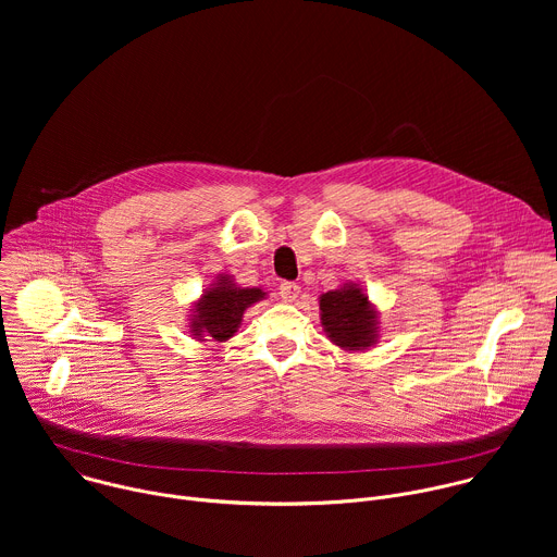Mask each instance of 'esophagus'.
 Returning <instances> with one entry per match:
<instances>
[{
  "label": "esophagus",
  "instance_id": "obj_1",
  "mask_svg": "<svg viewBox=\"0 0 557 557\" xmlns=\"http://www.w3.org/2000/svg\"><path fill=\"white\" fill-rule=\"evenodd\" d=\"M299 293H301V288H299V284H295V282H284V284L280 286V295H282L284 301H295V299L299 297Z\"/></svg>",
  "mask_w": 557,
  "mask_h": 557
}]
</instances>
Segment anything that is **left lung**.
<instances>
[{
	"label": "left lung",
	"instance_id": "obj_1",
	"mask_svg": "<svg viewBox=\"0 0 557 557\" xmlns=\"http://www.w3.org/2000/svg\"><path fill=\"white\" fill-rule=\"evenodd\" d=\"M320 317L324 333L342 350H368L379 339V310L355 282L324 293L320 297Z\"/></svg>",
	"mask_w": 557,
	"mask_h": 557
}]
</instances>
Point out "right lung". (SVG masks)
<instances>
[{"label":"right lung","instance_id":"obj_1","mask_svg":"<svg viewBox=\"0 0 557 557\" xmlns=\"http://www.w3.org/2000/svg\"><path fill=\"white\" fill-rule=\"evenodd\" d=\"M262 288H243L231 275L220 273L209 288L202 290L189 314V333L198 342H226L243 324L249 306L264 299Z\"/></svg>","mask_w":557,"mask_h":557}]
</instances>
